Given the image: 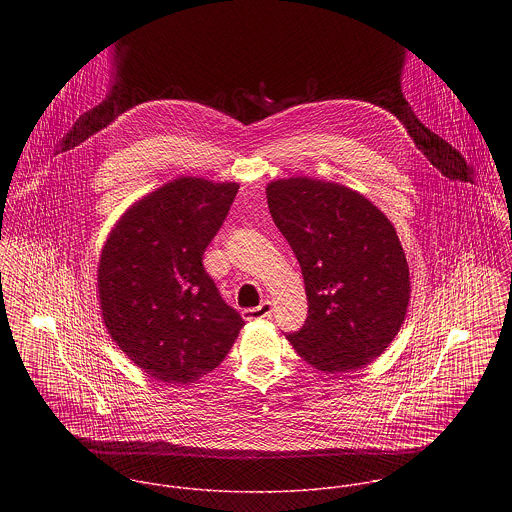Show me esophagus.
<instances>
[{
    "label": "esophagus",
    "mask_w": 512,
    "mask_h": 512,
    "mask_svg": "<svg viewBox=\"0 0 512 512\" xmlns=\"http://www.w3.org/2000/svg\"><path fill=\"white\" fill-rule=\"evenodd\" d=\"M272 315V303L270 301H262L258 307H252V309H244L242 311V317L246 321H256V319H266Z\"/></svg>",
    "instance_id": "esophagus-1"
}]
</instances>
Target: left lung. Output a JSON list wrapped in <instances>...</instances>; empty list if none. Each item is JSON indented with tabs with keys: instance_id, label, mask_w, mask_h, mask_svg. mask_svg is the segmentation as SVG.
Here are the masks:
<instances>
[{
	"instance_id": "left-lung-1",
	"label": "left lung",
	"mask_w": 512,
	"mask_h": 512,
	"mask_svg": "<svg viewBox=\"0 0 512 512\" xmlns=\"http://www.w3.org/2000/svg\"><path fill=\"white\" fill-rule=\"evenodd\" d=\"M270 215L301 266L307 319L286 335L323 372H351L380 357L410 301V270L392 222L361 193L311 177L266 187Z\"/></svg>"
}]
</instances>
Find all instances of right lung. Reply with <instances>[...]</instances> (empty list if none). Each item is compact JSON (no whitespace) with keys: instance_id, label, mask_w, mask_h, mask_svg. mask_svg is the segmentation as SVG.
I'll list each match as a JSON object with an SVG mask.
<instances>
[{"instance_id":"1","label":"right lung","mask_w":512,"mask_h":512,"mask_svg":"<svg viewBox=\"0 0 512 512\" xmlns=\"http://www.w3.org/2000/svg\"><path fill=\"white\" fill-rule=\"evenodd\" d=\"M238 187L177 177L136 201L102 246V321L118 349L159 382L179 386L213 372L244 327L203 268Z\"/></svg>"}]
</instances>
